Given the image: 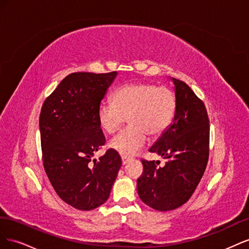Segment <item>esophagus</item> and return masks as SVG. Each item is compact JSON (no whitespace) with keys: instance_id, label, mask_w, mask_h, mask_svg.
I'll list each match as a JSON object with an SVG mask.
<instances>
[{"instance_id":"1","label":"esophagus","mask_w":249,"mask_h":249,"mask_svg":"<svg viewBox=\"0 0 249 249\" xmlns=\"http://www.w3.org/2000/svg\"><path fill=\"white\" fill-rule=\"evenodd\" d=\"M122 161H123V165H125L127 162L130 161V158H127V157L123 156V157H122Z\"/></svg>"}]
</instances>
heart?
Returning a JSON list of instances; mask_svg holds the SVG:
<instances>
[{
    "mask_svg": "<svg viewBox=\"0 0 249 249\" xmlns=\"http://www.w3.org/2000/svg\"><path fill=\"white\" fill-rule=\"evenodd\" d=\"M177 106V95L172 89L153 83H130L114 90L112 103L100 104L97 123L105 133L112 135L126 118L130 126L113 138L109 146L120 155L130 157L144 146L146 134L157 137L168 129Z\"/></svg>",
    "mask_w": 249,
    "mask_h": 249,
    "instance_id": "1",
    "label": "heart"
}]
</instances>
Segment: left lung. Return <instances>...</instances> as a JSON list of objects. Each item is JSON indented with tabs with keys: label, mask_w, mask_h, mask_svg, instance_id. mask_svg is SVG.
<instances>
[{
	"label": "left lung",
	"mask_w": 249,
	"mask_h": 249,
	"mask_svg": "<svg viewBox=\"0 0 249 249\" xmlns=\"http://www.w3.org/2000/svg\"><path fill=\"white\" fill-rule=\"evenodd\" d=\"M178 106L168 129L149 148L166 159L163 167L141 160L143 173L137 179L141 200L157 211L175 210L191 197L209 159L210 125L205 104L185 82L171 78Z\"/></svg>",
	"instance_id": "8db88e82"
}]
</instances>
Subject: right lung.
<instances>
[{"instance_id": "add662e5", "label": "right lung", "mask_w": 249, "mask_h": 249, "mask_svg": "<svg viewBox=\"0 0 249 249\" xmlns=\"http://www.w3.org/2000/svg\"><path fill=\"white\" fill-rule=\"evenodd\" d=\"M117 76L73 72L44 101L39 129L44 170L56 193L70 206L93 210L106 201L122 166L117 152L91 158L106 142L96 112Z\"/></svg>"}]
</instances>
